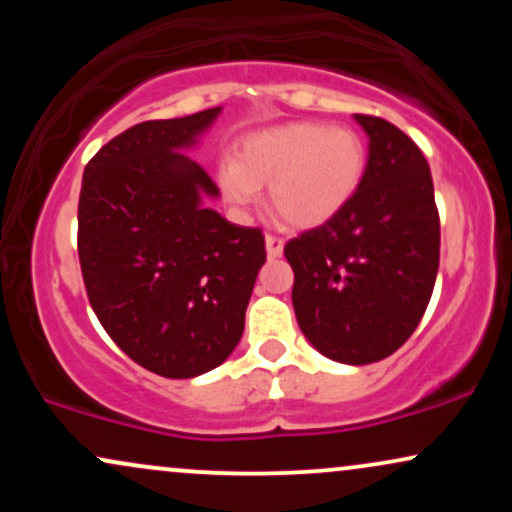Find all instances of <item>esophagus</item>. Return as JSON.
<instances>
[{"instance_id":"34e87169","label":"esophagus","mask_w":512,"mask_h":512,"mask_svg":"<svg viewBox=\"0 0 512 512\" xmlns=\"http://www.w3.org/2000/svg\"><path fill=\"white\" fill-rule=\"evenodd\" d=\"M264 243H267L269 257H281V252H284V238L274 236V233H267V236H264Z\"/></svg>"}]
</instances>
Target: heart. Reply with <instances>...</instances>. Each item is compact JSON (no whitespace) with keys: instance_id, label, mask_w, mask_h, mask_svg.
I'll use <instances>...</instances> for the list:
<instances>
[{"instance_id":"b5f03b06","label":"heart","mask_w":512,"mask_h":512,"mask_svg":"<svg viewBox=\"0 0 512 512\" xmlns=\"http://www.w3.org/2000/svg\"><path fill=\"white\" fill-rule=\"evenodd\" d=\"M368 151L349 127L296 122L245 142L238 166H226L221 182L236 204L255 202L269 185V207L296 228L322 226L354 199L366 175Z\"/></svg>"}]
</instances>
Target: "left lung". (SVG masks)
Wrapping results in <instances>:
<instances>
[{
    "mask_svg": "<svg viewBox=\"0 0 512 512\" xmlns=\"http://www.w3.org/2000/svg\"><path fill=\"white\" fill-rule=\"evenodd\" d=\"M368 166L346 207L284 248L298 327L320 354L363 366L419 327L440 262V216L426 156L402 129L356 115Z\"/></svg>",
    "mask_w": 512,
    "mask_h": 512,
    "instance_id": "1",
    "label": "left lung"
}]
</instances>
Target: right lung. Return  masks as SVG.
<instances>
[{
  "label": "right lung",
  "instance_id": "right-lung-1",
  "mask_svg": "<svg viewBox=\"0 0 512 512\" xmlns=\"http://www.w3.org/2000/svg\"><path fill=\"white\" fill-rule=\"evenodd\" d=\"M219 113L139 122L101 146L81 180L76 250L88 303L110 339L163 378L226 361L267 260L260 228L199 204L219 187L178 151Z\"/></svg>",
  "mask_w": 512,
  "mask_h": 512
}]
</instances>
